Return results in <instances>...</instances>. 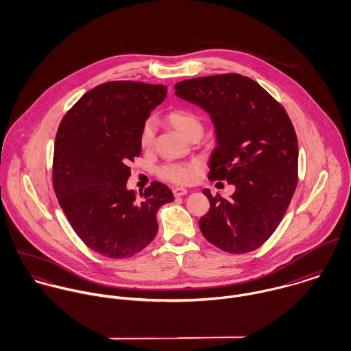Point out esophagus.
I'll return each instance as SVG.
<instances>
[{
    "mask_svg": "<svg viewBox=\"0 0 351 351\" xmlns=\"http://www.w3.org/2000/svg\"><path fill=\"white\" fill-rule=\"evenodd\" d=\"M186 193H188V189H185V188H174V189H173V195H174L176 197L185 196Z\"/></svg>",
    "mask_w": 351,
    "mask_h": 351,
    "instance_id": "obj_1",
    "label": "esophagus"
}]
</instances>
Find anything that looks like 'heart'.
<instances>
[{
	"label": "heart",
	"mask_w": 351,
	"mask_h": 351,
	"mask_svg": "<svg viewBox=\"0 0 351 351\" xmlns=\"http://www.w3.org/2000/svg\"><path fill=\"white\" fill-rule=\"evenodd\" d=\"M170 124L178 130L184 136L191 139L196 134H202V121L200 117L189 109H177L167 116ZM156 135V120L154 117L147 119L139 135V142L143 149H150L155 142ZM200 169L199 160L191 162H167L159 167V176L167 181L176 184H189L192 182Z\"/></svg>",
	"instance_id": "1"
}]
</instances>
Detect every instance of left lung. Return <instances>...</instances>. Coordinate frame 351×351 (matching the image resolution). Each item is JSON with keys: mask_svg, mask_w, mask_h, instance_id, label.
I'll return each mask as SVG.
<instances>
[{"mask_svg": "<svg viewBox=\"0 0 351 351\" xmlns=\"http://www.w3.org/2000/svg\"><path fill=\"white\" fill-rule=\"evenodd\" d=\"M176 96L204 109L215 127L209 180L235 186L230 199L210 202L200 219L208 242L227 252H249L276 231L298 185L299 146L285 109L258 82L219 74L176 84Z\"/></svg>", "mask_w": 351, "mask_h": 351, "instance_id": "1", "label": "left lung"}]
</instances>
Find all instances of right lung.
I'll return each mask as SVG.
<instances>
[{
    "label": "right lung",
    "mask_w": 351,
    "mask_h": 351,
    "mask_svg": "<svg viewBox=\"0 0 351 351\" xmlns=\"http://www.w3.org/2000/svg\"><path fill=\"white\" fill-rule=\"evenodd\" d=\"M167 95L165 85L113 81L85 93L62 119L53 147V191L80 239L108 258H130L158 231L156 210L174 200L151 182L141 197L127 188L141 155V128Z\"/></svg>",
    "instance_id": "1"
}]
</instances>
